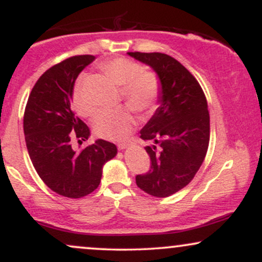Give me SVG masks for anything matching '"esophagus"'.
<instances>
[{"mask_svg": "<svg viewBox=\"0 0 262 262\" xmlns=\"http://www.w3.org/2000/svg\"><path fill=\"white\" fill-rule=\"evenodd\" d=\"M128 148V144H118V149L119 150H124V149H127Z\"/></svg>", "mask_w": 262, "mask_h": 262, "instance_id": "obj_1", "label": "esophagus"}]
</instances>
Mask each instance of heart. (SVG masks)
Wrapping results in <instances>:
<instances>
[{
    "label": "heart",
    "instance_id": "heart-1",
    "mask_svg": "<svg viewBox=\"0 0 262 262\" xmlns=\"http://www.w3.org/2000/svg\"><path fill=\"white\" fill-rule=\"evenodd\" d=\"M101 69L119 87L125 103L138 113L154 110L160 96V81L152 73H141V66L127 58H114L102 62ZM86 77L76 81L73 92L75 111L81 117H92L97 108L85 93ZM135 127V118L127 108L104 111L95 119L93 129L97 137L112 141L124 140Z\"/></svg>",
    "mask_w": 262,
    "mask_h": 262
}]
</instances>
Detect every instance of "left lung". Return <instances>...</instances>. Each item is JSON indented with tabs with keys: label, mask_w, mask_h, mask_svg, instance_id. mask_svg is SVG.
I'll use <instances>...</instances> for the list:
<instances>
[{
	"label": "left lung",
	"mask_w": 262,
	"mask_h": 262,
	"mask_svg": "<svg viewBox=\"0 0 262 262\" xmlns=\"http://www.w3.org/2000/svg\"><path fill=\"white\" fill-rule=\"evenodd\" d=\"M150 66L160 81L159 107L140 130L151 166L137 186L154 197H169L192 181L209 144V113L198 81L176 59L162 53H128Z\"/></svg>",
	"instance_id": "left-lung-1"
}]
</instances>
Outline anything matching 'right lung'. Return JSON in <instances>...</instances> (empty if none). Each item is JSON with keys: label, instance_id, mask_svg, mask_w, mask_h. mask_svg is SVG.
Here are the masks:
<instances>
[{"label": "right lung", "instance_id": "add662e5", "mask_svg": "<svg viewBox=\"0 0 262 262\" xmlns=\"http://www.w3.org/2000/svg\"><path fill=\"white\" fill-rule=\"evenodd\" d=\"M95 60L77 55L54 65L39 77L27 102L23 129L27 149L43 182L60 196L81 198L98 187L103 165L117 155V146L97 139L81 151L73 140L89 139L90 129L71 111L77 76Z\"/></svg>", "mask_w": 262, "mask_h": 262}]
</instances>
